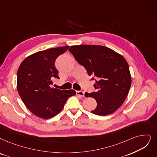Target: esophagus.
I'll return each instance as SVG.
<instances>
[{
  "instance_id": "esophagus-1",
  "label": "esophagus",
  "mask_w": 157,
  "mask_h": 157,
  "mask_svg": "<svg viewBox=\"0 0 157 157\" xmlns=\"http://www.w3.org/2000/svg\"><path fill=\"white\" fill-rule=\"evenodd\" d=\"M77 95L80 96V97H84V92L83 91H76Z\"/></svg>"
}]
</instances>
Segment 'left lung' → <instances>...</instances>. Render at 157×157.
Here are the masks:
<instances>
[{"label": "left lung", "instance_id": "left-lung-1", "mask_svg": "<svg viewBox=\"0 0 157 157\" xmlns=\"http://www.w3.org/2000/svg\"><path fill=\"white\" fill-rule=\"evenodd\" d=\"M69 51L95 81L93 86L97 91L85 93L86 97L97 101V108L91 113L105 116L120 108L131 84L129 66L122 56L110 48L96 45L73 46Z\"/></svg>", "mask_w": 157, "mask_h": 157}]
</instances>
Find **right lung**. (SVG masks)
I'll return each instance as SVG.
<instances>
[{"instance_id": "1", "label": "right lung", "mask_w": 157, "mask_h": 157, "mask_svg": "<svg viewBox=\"0 0 157 157\" xmlns=\"http://www.w3.org/2000/svg\"><path fill=\"white\" fill-rule=\"evenodd\" d=\"M70 46L51 48L36 52L25 59L17 71V90L28 109L42 118H50L63 109L73 90L52 87L53 80L59 78L55 60Z\"/></svg>"}]
</instances>
